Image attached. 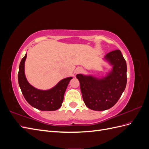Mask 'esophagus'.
Returning a JSON list of instances; mask_svg holds the SVG:
<instances>
[{"mask_svg": "<svg viewBox=\"0 0 149 149\" xmlns=\"http://www.w3.org/2000/svg\"><path fill=\"white\" fill-rule=\"evenodd\" d=\"M81 70H82V69H81V68H78L77 70H76V73H79V72H80V71H81Z\"/></svg>", "mask_w": 149, "mask_h": 149, "instance_id": "obj_1", "label": "esophagus"}]
</instances>
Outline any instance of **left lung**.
<instances>
[{
	"label": "left lung",
	"instance_id": "1",
	"mask_svg": "<svg viewBox=\"0 0 149 149\" xmlns=\"http://www.w3.org/2000/svg\"><path fill=\"white\" fill-rule=\"evenodd\" d=\"M104 58L112 66L105 77L100 79L82 74L76 75L85 104L94 111H104L114 106L127 83V65L121 52L112 51Z\"/></svg>",
	"mask_w": 149,
	"mask_h": 149
}]
</instances>
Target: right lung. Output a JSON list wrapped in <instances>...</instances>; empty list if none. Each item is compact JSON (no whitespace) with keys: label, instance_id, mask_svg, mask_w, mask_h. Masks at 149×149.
Returning a JSON list of instances; mask_svg holds the SVG:
<instances>
[{"label":"right lung","instance_id":"1","mask_svg":"<svg viewBox=\"0 0 149 149\" xmlns=\"http://www.w3.org/2000/svg\"><path fill=\"white\" fill-rule=\"evenodd\" d=\"M26 54L22 58L18 74L19 86L22 94L29 104L41 111H56L61 106L64 94L72 77L63 79L55 86L48 90L34 88L26 80L25 75V61Z\"/></svg>","mask_w":149,"mask_h":149}]
</instances>
